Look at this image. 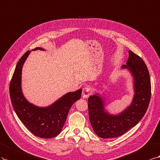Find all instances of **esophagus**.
Masks as SVG:
<instances>
[{
    "mask_svg": "<svg viewBox=\"0 0 160 160\" xmlns=\"http://www.w3.org/2000/svg\"><path fill=\"white\" fill-rule=\"evenodd\" d=\"M90 88L89 87H84L82 90V97L84 98H87L90 97L91 94L90 92Z\"/></svg>",
    "mask_w": 160,
    "mask_h": 160,
    "instance_id": "esophagus-1",
    "label": "esophagus"
}]
</instances>
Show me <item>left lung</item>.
I'll return each instance as SVG.
<instances>
[{
    "label": "left lung",
    "mask_w": 160,
    "mask_h": 160,
    "mask_svg": "<svg viewBox=\"0 0 160 160\" xmlns=\"http://www.w3.org/2000/svg\"><path fill=\"white\" fill-rule=\"evenodd\" d=\"M122 68H128L134 79V97L131 105L117 115L104 111L103 100L97 94L88 100V115L94 131L100 138H117L133 128L148 110L151 99V80L144 61L131 50Z\"/></svg>",
    "instance_id": "left-lung-1"
}]
</instances>
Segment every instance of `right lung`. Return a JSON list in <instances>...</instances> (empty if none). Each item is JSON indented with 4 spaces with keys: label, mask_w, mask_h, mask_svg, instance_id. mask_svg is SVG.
Instances as JSON below:
<instances>
[{
    "label": "right lung",
    "mask_w": 160,
    "mask_h": 160,
    "mask_svg": "<svg viewBox=\"0 0 160 160\" xmlns=\"http://www.w3.org/2000/svg\"><path fill=\"white\" fill-rule=\"evenodd\" d=\"M43 50L36 48L33 50ZM31 51L24 53L18 62L11 80L9 92L13 108L21 121L33 135L52 138L60 133L72 104L81 97L82 89L68 92L48 107H39L29 102L21 90L22 65Z\"/></svg>",
    "instance_id": "add662e5"
}]
</instances>
